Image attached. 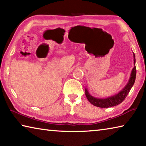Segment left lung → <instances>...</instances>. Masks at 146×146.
Masks as SVG:
<instances>
[{
	"instance_id": "1",
	"label": "left lung",
	"mask_w": 146,
	"mask_h": 146,
	"mask_svg": "<svg viewBox=\"0 0 146 146\" xmlns=\"http://www.w3.org/2000/svg\"><path fill=\"white\" fill-rule=\"evenodd\" d=\"M133 57H134V68H133L131 73L130 77L128 82L125 86L123 88L120 92L117 94H115V95H113L111 97L106 98H98L93 97L89 93L87 88H85V95L87 97L89 102L92 104L93 106H97V107L102 108H111L113 106H117L122 103L124 100L125 98L127 97L128 93H129L131 89L132 88L133 84H134L135 78H136V74H137V70H136L135 66V55L133 53Z\"/></svg>"
}]
</instances>
